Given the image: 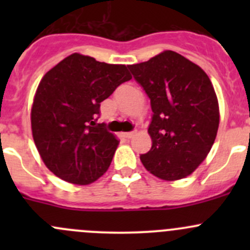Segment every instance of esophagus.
<instances>
[{
	"label": "esophagus",
	"mask_w": 250,
	"mask_h": 250,
	"mask_svg": "<svg viewBox=\"0 0 250 250\" xmlns=\"http://www.w3.org/2000/svg\"><path fill=\"white\" fill-rule=\"evenodd\" d=\"M135 130H133V132H127V133H122V135L125 138H127V139H130V138H133L134 137V134H135Z\"/></svg>",
	"instance_id": "obj_1"
}]
</instances>
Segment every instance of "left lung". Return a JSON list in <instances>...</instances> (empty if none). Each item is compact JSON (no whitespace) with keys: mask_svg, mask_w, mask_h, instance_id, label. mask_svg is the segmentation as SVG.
I'll return each instance as SVG.
<instances>
[{"mask_svg":"<svg viewBox=\"0 0 250 250\" xmlns=\"http://www.w3.org/2000/svg\"><path fill=\"white\" fill-rule=\"evenodd\" d=\"M150 99L152 146L141 163L163 180L190 175L210 151L219 127V105L210 80L198 65L166 50L129 65Z\"/></svg>","mask_w":250,"mask_h":250,"instance_id":"left-lung-1","label":"left lung"}]
</instances>
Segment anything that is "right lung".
I'll list each match as a JSON object with an SVG mask.
<instances>
[{"label": "right lung", "mask_w": 250, "mask_h": 250, "mask_svg": "<svg viewBox=\"0 0 250 250\" xmlns=\"http://www.w3.org/2000/svg\"><path fill=\"white\" fill-rule=\"evenodd\" d=\"M132 80L125 65L75 53L44 75L31 109L32 137L42 161L58 178L87 185L109 168L118 140L97 123L100 103Z\"/></svg>", "instance_id": "obj_1"}]
</instances>
